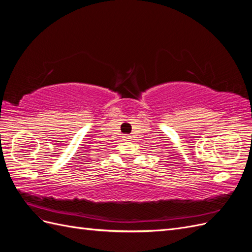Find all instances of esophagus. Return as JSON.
<instances>
[{
    "mask_svg": "<svg viewBox=\"0 0 252 252\" xmlns=\"http://www.w3.org/2000/svg\"><path fill=\"white\" fill-rule=\"evenodd\" d=\"M130 138H129V135H124V140L125 141H127V140H129Z\"/></svg>",
    "mask_w": 252,
    "mask_h": 252,
    "instance_id": "1",
    "label": "esophagus"
}]
</instances>
